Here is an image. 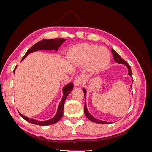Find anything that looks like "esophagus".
I'll use <instances>...</instances> for the list:
<instances>
[{
	"label": "esophagus",
	"instance_id": "1",
	"mask_svg": "<svg viewBox=\"0 0 152 152\" xmlns=\"http://www.w3.org/2000/svg\"><path fill=\"white\" fill-rule=\"evenodd\" d=\"M73 82H74V85L75 86H80L82 82V79L80 77H75L74 79V80H73Z\"/></svg>",
	"mask_w": 152,
	"mask_h": 152
}]
</instances>
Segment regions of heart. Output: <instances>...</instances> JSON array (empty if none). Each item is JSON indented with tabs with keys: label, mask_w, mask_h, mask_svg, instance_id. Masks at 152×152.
Instances as JSON below:
<instances>
[{
	"label": "heart",
	"mask_w": 152,
	"mask_h": 152,
	"mask_svg": "<svg viewBox=\"0 0 152 152\" xmlns=\"http://www.w3.org/2000/svg\"><path fill=\"white\" fill-rule=\"evenodd\" d=\"M68 58L73 65H86L87 70L96 72L103 70L108 65L111 55L106 48L93 44H80L69 50Z\"/></svg>",
	"instance_id": "obj_1"
}]
</instances>
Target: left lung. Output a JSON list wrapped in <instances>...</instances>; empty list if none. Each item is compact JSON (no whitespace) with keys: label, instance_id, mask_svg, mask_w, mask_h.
Segmentation results:
<instances>
[{"label":"left lung","instance_id":"left-lung-1","mask_svg":"<svg viewBox=\"0 0 152 152\" xmlns=\"http://www.w3.org/2000/svg\"><path fill=\"white\" fill-rule=\"evenodd\" d=\"M112 54H113V58H114V60L117 63H122V64H124V65H125L127 68H128V70H129V72H128V75H130L132 77V74H131V66H129V65L124 60V59H123L120 56H119V54L116 52L115 51V50L112 49ZM131 88H132V85L131 86ZM82 90H83L84 91V97H85V104H84V113H85V115H86V117H87V118L89 119V120H90L91 121L93 122H96V123H98V124H109L108 122H105V121H100V120H98V119L94 118L92 115L89 112L88 110H87V106H86V90L85 88H83L82 89Z\"/></svg>","mask_w":152,"mask_h":152}]
</instances>
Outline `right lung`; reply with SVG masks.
I'll use <instances>...</instances> for the list:
<instances>
[{"label":"right lung","mask_w":152,"mask_h":152,"mask_svg":"<svg viewBox=\"0 0 152 152\" xmlns=\"http://www.w3.org/2000/svg\"><path fill=\"white\" fill-rule=\"evenodd\" d=\"M66 40L65 39L63 38H59V39H44L42 40H40L39 42H37L35 44H34L33 46H32L31 48H30L26 54L24 55L21 61L23 60V59L26 58V56L31 53H33L34 51H37L38 50H57L58 48L60 46V45L62 44V43L65 41ZM14 73H15V70H14ZM73 88V84L72 82H70V84H68V85L65 86L63 87V97L60 103H59L58 106V111L57 113L53 118L49 119L48 121H38L37 120H34L33 118H29L28 117H26L24 115H23L21 113H20L21 117L23 118L25 121L27 122H29L31 124H36V125H39V126H49V125H51V124L56 123L58 122L60 119L61 118L63 114V109H64V104H65V102L66 100V98L67 97V96L70 93V92Z\"/></svg>","instance_id":"right-lung-1"}]
</instances>
